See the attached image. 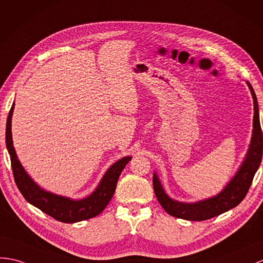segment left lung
Instances as JSON below:
<instances>
[{
	"instance_id": "1",
	"label": "left lung",
	"mask_w": 263,
	"mask_h": 263,
	"mask_svg": "<svg viewBox=\"0 0 263 263\" xmlns=\"http://www.w3.org/2000/svg\"><path fill=\"white\" fill-rule=\"evenodd\" d=\"M247 84L253 97L254 115L252 138L246 159L242 162L235 176L229 181V184L225 186L221 193L217 194L216 196L199 200L196 203H181V201L170 198L164 192L159 177L155 173L154 179H152L155 194L158 201L169 215L187 219V221H205V219L215 217L219 214H223L224 212L233 209L247 196L249 188L252 184L253 177L256 170L260 167L263 150V138L260 125L258 101H256V96L251 84L248 82Z\"/></svg>"
}]
</instances>
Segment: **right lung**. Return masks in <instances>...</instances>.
<instances>
[{"mask_svg":"<svg viewBox=\"0 0 263 263\" xmlns=\"http://www.w3.org/2000/svg\"><path fill=\"white\" fill-rule=\"evenodd\" d=\"M14 103L12 105L7 121V131H5V142L9 155L11 157V166L13 170L14 181L30 204L38 207L49 216L53 217L63 223H76L95 217L103 212L109 200L112 199L115 188L119 180V177L124 169L126 163L131 160V157H124L113 163L103 176L99 186L88 197L83 199H71L69 197L60 196L52 193H49L40 188L35 182L30 178L26 170L22 167L17 156L15 154L13 141H12L11 121L13 114Z\"/></svg>","mask_w":263,"mask_h":263,"instance_id":"right-lung-1","label":"right lung"}]
</instances>
